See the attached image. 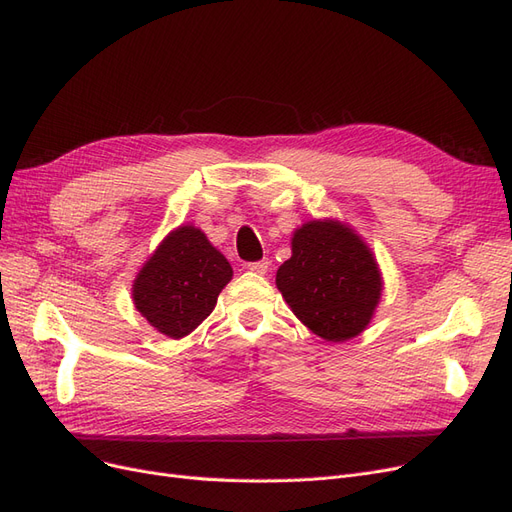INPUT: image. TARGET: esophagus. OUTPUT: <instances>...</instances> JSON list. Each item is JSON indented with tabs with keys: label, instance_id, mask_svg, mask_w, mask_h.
Here are the masks:
<instances>
[{
	"label": "esophagus",
	"instance_id": "obj_1",
	"mask_svg": "<svg viewBox=\"0 0 512 512\" xmlns=\"http://www.w3.org/2000/svg\"><path fill=\"white\" fill-rule=\"evenodd\" d=\"M247 269L258 275H265L269 271V260H258V262H247Z\"/></svg>",
	"mask_w": 512,
	"mask_h": 512
}]
</instances>
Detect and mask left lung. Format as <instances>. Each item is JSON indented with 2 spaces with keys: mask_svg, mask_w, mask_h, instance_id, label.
<instances>
[{
  "mask_svg": "<svg viewBox=\"0 0 512 512\" xmlns=\"http://www.w3.org/2000/svg\"><path fill=\"white\" fill-rule=\"evenodd\" d=\"M292 256L275 286L292 314L333 344L361 335L380 303L384 280L363 237L339 220H309L292 232Z\"/></svg>",
  "mask_w": 512,
  "mask_h": 512,
  "instance_id": "1",
  "label": "left lung"
}]
</instances>
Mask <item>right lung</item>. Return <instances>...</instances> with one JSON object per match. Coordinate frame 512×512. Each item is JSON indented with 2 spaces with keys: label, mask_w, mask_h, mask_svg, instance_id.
Here are the masks:
<instances>
[{
  "label": "right lung",
  "mask_w": 512,
  "mask_h": 512,
  "mask_svg": "<svg viewBox=\"0 0 512 512\" xmlns=\"http://www.w3.org/2000/svg\"><path fill=\"white\" fill-rule=\"evenodd\" d=\"M232 280L226 256L194 224L170 230L132 284V301L158 333L181 339L211 312Z\"/></svg>",
  "instance_id": "1"
}]
</instances>
